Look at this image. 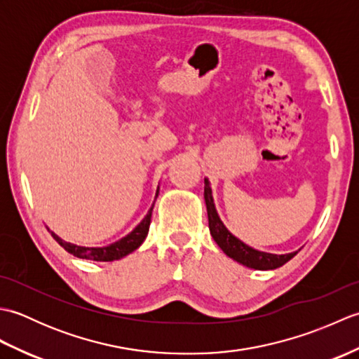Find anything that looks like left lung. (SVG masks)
I'll list each match as a JSON object with an SVG mask.
<instances>
[{
    "instance_id": "left-lung-1",
    "label": "left lung",
    "mask_w": 359,
    "mask_h": 359,
    "mask_svg": "<svg viewBox=\"0 0 359 359\" xmlns=\"http://www.w3.org/2000/svg\"><path fill=\"white\" fill-rule=\"evenodd\" d=\"M205 203H207V212H208V225H210V233L212 239L216 241L217 245L222 248L224 253L234 259L236 262L248 266V269L255 270H274L279 269V266L288 262L290 259L297 255V251L287 255H273V253H265V251H259L251 248L247 243H243L241 239L236 238L234 234L228 231V228L224 225L222 220H220L215 199H212V191L210 187V180L205 179Z\"/></svg>"
}]
</instances>
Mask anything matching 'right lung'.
I'll use <instances>...</instances> for the list:
<instances>
[{"label": "right lung", "instance_id": "add662e5", "mask_svg": "<svg viewBox=\"0 0 359 359\" xmlns=\"http://www.w3.org/2000/svg\"><path fill=\"white\" fill-rule=\"evenodd\" d=\"M157 196H158V188L156 191V199H157ZM152 208H154V203L151 205V208L147 212V216L142 219V222L137 225L131 233L126 234L125 238L118 239L117 242L109 243V245H106V247H80V245H75V243L66 242L62 238H58V236L53 231H50L49 228H48V230L52 234V238L55 239L60 243V245H62L67 251V253H71V255L77 256L80 259H89V261L112 262V261H118V259L128 256L129 253H133V251L139 248L143 243V241L147 239L148 231H149Z\"/></svg>", "mask_w": 359, "mask_h": 359}]
</instances>
